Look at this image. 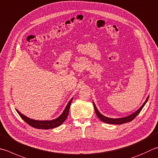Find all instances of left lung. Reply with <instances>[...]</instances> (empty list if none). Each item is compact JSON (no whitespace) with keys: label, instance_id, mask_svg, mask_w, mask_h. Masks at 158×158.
I'll use <instances>...</instances> for the list:
<instances>
[{"label":"left lung","instance_id":"obj_1","mask_svg":"<svg viewBox=\"0 0 158 158\" xmlns=\"http://www.w3.org/2000/svg\"><path fill=\"white\" fill-rule=\"evenodd\" d=\"M148 97H149V96H148V97L147 98V99H146V101L144 102V104H143V105L138 109V110H136L133 114H130V115H128L127 117H122V118L113 119V118H109V117H105L104 115H103V114L100 113L99 111L97 110V108L96 106H95V104H94V102H93V105H94V110H95V113L97 114V116L98 117L99 119L100 120H102V122H104L105 123H107V124H124V123L131 122L132 120L135 118V117L140 113V111L142 110V108H143V107L144 106L146 103L147 102L148 99Z\"/></svg>","mask_w":158,"mask_h":158}]
</instances>
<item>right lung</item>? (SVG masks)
<instances>
[{
  "label": "right lung",
  "instance_id": "right-lung-1",
  "mask_svg": "<svg viewBox=\"0 0 158 158\" xmlns=\"http://www.w3.org/2000/svg\"><path fill=\"white\" fill-rule=\"evenodd\" d=\"M73 99L72 98L70 102H68L67 104L66 107L65 108L64 112H63L62 114L60 115L59 117H57L55 119L52 120H45V121H39V120H34L32 119H30L29 117L23 115V114H21L19 110H17V113H19L20 117L24 120V121L27 123V124H29L31 127H32L38 129H50V128H54L56 127H59L60 125H61L63 123L68 116V114H69V109L71 104V102L73 101Z\"/></svg>",
  "mask_w": 158,
  "mask_h": 158
}]
</instances>
